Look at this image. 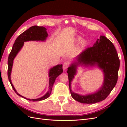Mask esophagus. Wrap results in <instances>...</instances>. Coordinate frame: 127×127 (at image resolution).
Here are the masks:
<instances>
[{"instance_id":"esophagus-1","label":"esophagus","mask_w":127,"mask_h":127,"mask_svg":"<svg viewBox=\"0 0 127 127\" xmlns=\"http://www.w3.org/2000/svg\"><path fill=\"white\" fill-rule=\"evenodd\" d=\"M68 66H69V64H68V62H64V64H63V69L64 70H66L67 69V68L68 67Z\"/></svg>"}]
</instances>
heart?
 I'll return each instance as SVG.
<instances>
[{
  "label": "heart",
  "mask_w": 127,
  "mask_h": 127,
  "mask_svg": "<svg viewBox=\"0 0 127 127\" xmlns=\"http://www.w3.org/2000/svg\"><path fill=\"white\" fill-rule=\"evenodd\" d=\"M82 38L81 37H78L76 38L75 41H76V42H77V43H79V42H80V41H82ZM80 44H81V46H82V47H85V46L86 44V41L85 40H83L81 42V43H80Z\"/></svg>",
  "instance_id": "obj_1"
}]
</instances>
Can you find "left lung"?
Returning <instances> with one entry per match:
<instances>
[{
    "instance_id": "1",
    "label": "left lung",
    "mask_w": 127,
    "mask_h": 127,
    "mask_svg": "<svg viewBox=\"0 0 127 127\" xmlns=\"http://www.w3.org/2000/svg\"><path fill=\"white\" fill-rule=\"evenodd\" d=\"M75 59L67 71L72 97L77 101L85 104L96 103L105 99L116 85L120 67V60L112 42L105 36L101 35L93 47L85 49ZM79 66L97 67L102 70L104 75L103 82L97 91L84 95L72 91L71 82Z\"/></svg>"
}]
</instances>
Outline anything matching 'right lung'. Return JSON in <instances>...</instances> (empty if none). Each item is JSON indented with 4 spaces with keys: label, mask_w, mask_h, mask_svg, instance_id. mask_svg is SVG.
I'll use <instances>...</instances> for the list:
<instances>
[{
    "label": "right lung",
    "mask_w": 127,
    "mask_h": 127,
    "mask_svg": "<svg viewBox=\"0 0 127 127\" xmlns=\"http://www.w3.org/2000/svg\"><path fill=\"white\" fill-rule=\"evenodd\" d=\"M48 36L47 31V29L43 26H33L31 27L28 30H26L25 32L22 33L21 35H19L15 40V43L13 44L12 49L8 57V77L9 81L12 86L14 91L18 96L24 98L28 100L33 102L40 101L48 98L51 93L52 87L55 83L56 78L61 74L63 72V64H57L55 66L51 68L49 70V90L45 95L40 98L35 99H30L24 96H23L20 94L17 93L16 90L13 85L12 82L11 81V73L12 70L14 60L15 58L16 57L18 53L20 51L24 44V42L28 41H45Z\"/></svg>",
    "instance_id": "add662e5"
}]
</instances>
